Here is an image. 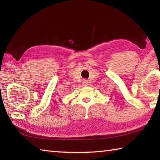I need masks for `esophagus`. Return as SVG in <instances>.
<instances>
[{
	"label": "esophagus",
	"instance_id": "obj_1",
	"mask_svg": "<svg viewBox=\"0 0 160 160\" xmlns=\"http://www.w3.org/2000/svg\"><path fill=\"white\" fill-rule=\"evenodd\" d=\"M82 85H83V86H88V81L87 80H83Z\"/></svg>",
	"mask_w": 160,
	"mask_h": 160
}]
</instances>
